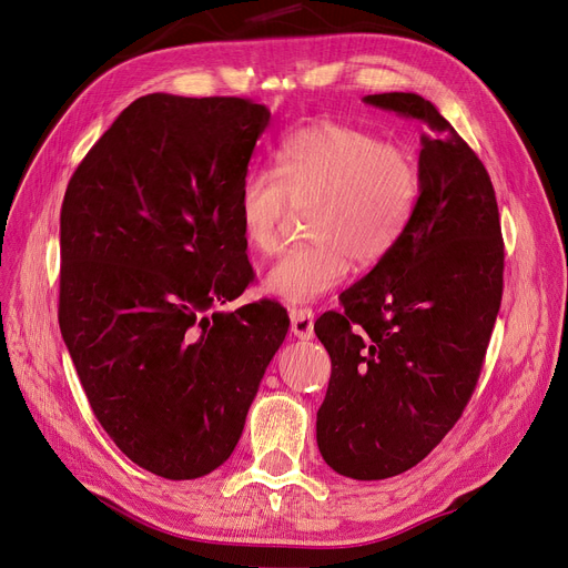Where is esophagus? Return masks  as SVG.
Returning <instances> with one entry per match:
<instances>
[{"label": "esophagus", "mask_w": 568, "mask_h": 568, "mask_svg": "<svg viewBox=\"0 0 568 568\" xmlns=\"http://www.w3.org/2000/svg\"><path fill=\"white\" fill-rule=\"evenodd\" d=\"M315 313L311 308H290V329L296 338L311 341L315 336Z\"/></svg>", "instance_id": "34e87169"}]
</instances>
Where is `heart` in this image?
Instances as JSON below:
<instances>
[{
    "label": "heart",
    "instance_id": "1",
    "mask_svg": "<svg viewBox=\"0 0 568 568\" xmlns=\"http://www.w3.org/2000/svg\"><path fill=\"white\" fill-rule=\"evenodd\" d=\"M419 195V165L407 149L359 126L315 122L281 140L274 170L253 168L242 176L234 212L244 246L266 255L290 204H311V242L285 248L262 281L278 300L306 304L347 278L352 257L371 266L389 255Z\"/></svg>",
    "mask_w": 568,
    "mask_h": 568
}]
</instances>
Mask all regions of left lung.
<instances>
[{
  "mask_svg": "<svg viewBox=\"0 0 568 568\" xmlns=\"http://www.w3.org/2000/svg\"><path fill=\"white\" fill-rule=\"evenodd\" d=\"M366 103L422 119V195L398 246L341 294L315 334L332 356L317 412L324 463L379 481L422 463L454 428L481 375L501 304L504 242L490 176L419 94Z\"/></svg>",
  "mask_w": 568,
  "mask_h": 568,
  "instance_id": "obj_1",
  "label": "left lung"
}]
</instances>
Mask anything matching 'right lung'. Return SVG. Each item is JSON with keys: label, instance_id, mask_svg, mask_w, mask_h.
<instances>
[{"label": "right lung", "instance_id": "1", "mask_svg": "<svg viewBox=\"0 0 568 568\" xmlns=\"http://www.w3.org/2000/svg\"><path fill=\"white\" fill-rule=\"evenodd\" d=\"M264 105L146 94L73 172L59 219V329L99 424L163 479L221 467L290 317L216 311L253 281L236 191Z\"/></svg>", "mask_w": 568, "mask_h": 568}]
</instances>
